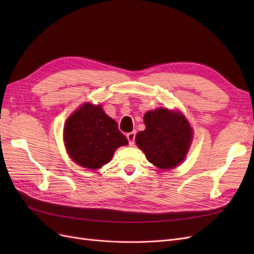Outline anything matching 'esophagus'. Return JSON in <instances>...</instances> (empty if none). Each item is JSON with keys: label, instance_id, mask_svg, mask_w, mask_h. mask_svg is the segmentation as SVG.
<instances>
[{"label": "esophagus", "instance_id": "34e87169", "mask_svg": "<svg viewBox=\"0 0 254 254\" xmlns=\"http://www.w3.org/2000/svg\"><path fill=\"white\" fill-rule=\"evenodd\" d=\"M135 133H136L135 131H131V132H129V133L126 134L130 146H132V145L134 144V141H135Z\"/></svg>", "mask_w": 254, "mask_h": 254}]
</instances>
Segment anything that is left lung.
I'll list each match as a JSON object with an SVG mask.
<instances>
[{
	"label": "left lung",
	"instance_id": "1",
	"mask_svg": "<svg viewBox=\"0 0 254 254\" xmlns=\"http://www.w3.org/2000/svg\"><path fill=\"white\" fill-rule=\"evenodd\" d=\"M146 129L137 132L135 143L150 163L163 170L178 165L191 142V128L180 112L159 108L144 115Z\"/></svg>",
	"mask_w": 254,
	"mask_h": 254
}]
</instances>
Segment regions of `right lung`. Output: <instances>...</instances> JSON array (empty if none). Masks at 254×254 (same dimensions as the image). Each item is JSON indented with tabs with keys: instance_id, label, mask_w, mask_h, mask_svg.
I'll list each match as a JSON object with an SVG mask.
<instances>
[{
	"instance_id": "add662e5",
	"label": "right lung",
	"mask_w": 254,
	"mask_h": 254,
	"mask_svg": "<svg viewBox=\"0 0 254 254\" xmlns=\"http://www.w3.org/2000/svg\"><path fill=\"white\" fill-rule=\"evenodd\" d=\"M64 136L74 162L90 170L110 162L115 149L128 144L117 122L104 112L102 106L89 103L67 119Z\"/></svg>"
}]
</instances>
